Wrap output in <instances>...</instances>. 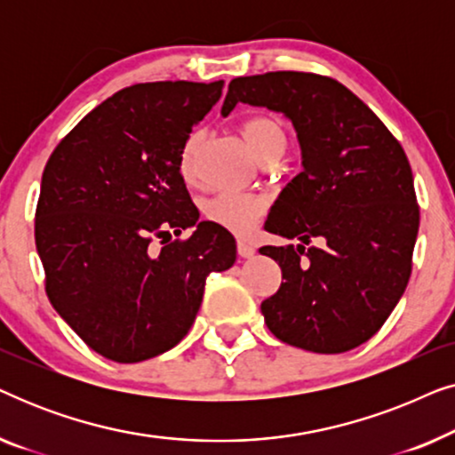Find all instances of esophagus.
<instances>
[{"mask_svg": "<svg viewBox=\"0 0 455 455\" xmlns=\"http://www.w3.org/2000/svg\"><path fill=\"white\" fill-rule=\"evenodd\" d=\"M254 252H257V248H254V246L251 244V242L238 240V254H240V257L251 259V257H254Z\"/></svg>", "mask_w": 455, "mask_h": 455, "instance_id": "esophagus-1", "label": "esophagus"}]
</instances>
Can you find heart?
Instances as JSON below:
<instances>
[{
  "label": "heart",
  "mask_w": 455,
  "mask_h": 455,
  "mask_svg": "<svg viewBox=\"0 0 455 455\" xmlns=\"http://www.w3.org/2000/svg\"><path fill=\"white\" fill-rule=\"evenodd\" d=\"M242 139L246 147L260 164L269 159L282 157L285 142V128L275 117L254 116L242 122ZM204 140L203 130H195L186 136L182 148H180L178 170L186 182H195L198 172V155H201ZM203 213L211 223L220 226L228 232L246 234L257 226V221L265 213V201L254 195H238V192H220V195L207 198L203 203Z\"/></svg>",
  "instance_id": "obj_1"
}]
</instances>
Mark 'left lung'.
Returning <instances> with one entry per match:
<instances>
[{
	"label": "left lung",
	"mask_w": 455,
	"mask_h": 455,
	"mask_svg": "<svg viewBox=\"0 0 455 455\" xmlns=\"http://www.w3.org/2000/svg\"><path fill=\"white\" fill-rule=\"evenodd\" d=\"M238 103L288 117L302 155L265 223L300 244L259 251L282 267L260 304L267 327L308 352L352 350L387 321L412 271L420 213L406 153L350 89L319 74L234 78L221 116ZM310 239L320 246L307 249Z\"/></svg>",
	"instance_id": "1"
}]
</instances>
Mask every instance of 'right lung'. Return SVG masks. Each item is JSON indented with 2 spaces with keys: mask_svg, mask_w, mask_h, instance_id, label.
Segmentation results:
<instances>
[{
  "mask_svg": "<svg viewBox=\"0 0 455 455\" xmlns=\"http://www.w3.org/2000/svg\"><path fill=\"white\" fill-rule=\"evenodd\" d=\"M221 89L223 80L128 86L84 116L43 172L35 242L49 302L114 363H140L182 341L207 275L235 260L234 235L198 221L178 170L186 136ZM190 227V239L171 240ZM153 239L164 244L159 251Z\"/></svg>",
  "mask_w": 455,
  "mask_h": 455,
  "instance_id": "add662e5",
  "label": "right lung"
}]
</instances>
